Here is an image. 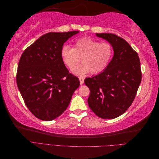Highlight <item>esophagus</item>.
I'll return each mask as SVG.
<instances>
[{"label":"esophagus","instance_id":"esophagus-1","mask_svg":"<svg viewBox=\"0 0 159 159\" xmlns=\"http://www.w3.org/2000/svg\"><path fill=\"white\" fill-rule=\"evenodd\" d=\"M79 80H80V85H83L84 83V79L83 78H79Z\"/></svg>","mask_w":159,"mask_h":159}]
</instances>
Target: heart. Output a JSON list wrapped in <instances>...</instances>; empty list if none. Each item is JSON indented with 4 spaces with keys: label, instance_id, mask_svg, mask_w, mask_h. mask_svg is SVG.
Masks as SVG:
<instances>
[{
    "label": "heart",
    "instance_id": "b5f03b06",
    "mask_svg": "<svg viewBox=\"0 0 159 159\" xmlns=\"http://www.w3.org/2000/svg\"><path fill=\"white\" fill-rule=\"evenodd\" d=\"M113 55V48L109 42H101L89 37L77 40L71 48L64 45L61 49L62 61L68 68L72 70L80 60L82 64L77 67L74 74L84 75L90 71L98 74L103 71L109 65Z\"/></svg>",
    "mask_w": 159,
    "mask_h": 159
}]
</instances>
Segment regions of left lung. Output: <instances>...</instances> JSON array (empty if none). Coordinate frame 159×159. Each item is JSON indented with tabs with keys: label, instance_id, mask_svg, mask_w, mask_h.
<instances>
[{
	"label": "left lung",
	"instance_id": "1",
	"mask_svg": "<svg viewBox=\"0 0 159 159\" xmlns=\"http://www.w3.org/2000/svg\"><path fill=\"white\" fill-rule=\"evenodd\" d=\"M113 48L114 55L102 72L85 79L90 90L88 103L102 119H114L131 106L141 81L140 60L128 43L113 34L96 33Z\"/></svg>",
	"mask_w": 159,
	"mask_h": 159
}]
</instances>
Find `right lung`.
<instances>
[{"instance_id":"add662e5","label":"right lung","mask_w":159,"mask_h":159,"mask_svg":"<svg viewBox=\"0 0 159 159\" xmlns=\"http://www.w3.org/2000/svg\"><path fill=\"white\" fill-rule=\"evenodd\" d=\"M78 32L47 33L28 47L19 60L18 88L28 109L43 121L63 113L80 86L79 79L69 73L61 57L64 43Z\"/></svg>"}]
</instances>
